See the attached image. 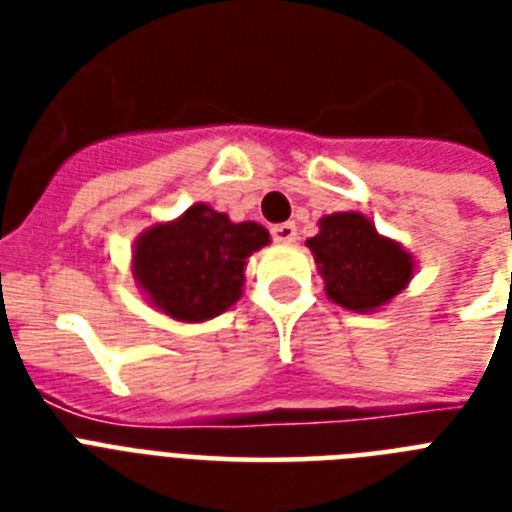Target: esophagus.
<instances>
[{"label":"esophagus","instance_id":"1","mask_svg":"<svg viewBox=\"0 0 512 512\" xmlns=\"http://www.w3.org/2000/svg\"><path fill=\"white\" fill-rule=\"evenodd\" d=\"M273 241H279V244H292L297 241V225L295 223H279L271 228Z\"/></svg>","mask_w":512,"mask_h":512}]
</instances>
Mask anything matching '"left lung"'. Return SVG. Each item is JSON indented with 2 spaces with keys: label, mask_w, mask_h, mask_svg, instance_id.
<instances>
[{
  "label": "left lung",
  "mask_w": 512,
  "mask_h": 512,
  "mask_svg": "<svg viewBox=\"0 0 512 512\" xmlns=\"http://www.w3.org/2000/svg\"><path fill=\"white\" fill-rule=\"evenodd\" d=\"M319 265L332 303L356 313L388 305L414 276V260L398 241L380 236L361 212H335L319 220L305 241Z\"/></svg>",
  "instance_id": "1"
}]
</instances>
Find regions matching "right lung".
Segmentation results:
<instances>
[{
    "mask_svg": "<svg viewBox=\"0 0 512 512\" xmlns=\"http://www.w3.org/2000/svg\"><path fill=\"white\" fill-rule=\"evenodd\" d=\"M271 241L257 223H231L209 204H193L172 223L143 231L132 276L148 303L177 321H207L241 297L247 257Z\"/></svg>",
    "mask_w": 512,
    "mask_h": 512,
    "instance_id": "1",
    "label": "right lung"
}]
</instances>
